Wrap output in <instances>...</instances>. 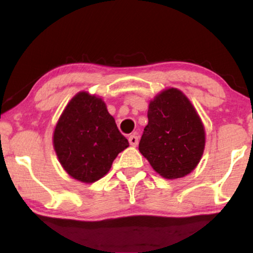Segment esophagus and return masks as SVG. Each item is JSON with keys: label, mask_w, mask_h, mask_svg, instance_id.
Segmentation results:
<instances>
[{"label": "esophagus", "mask_w": 253, "mask_h": 253, "mask_svg": "<svg viewBox=\"0 0 253 253\" xmlns=\"http://www.w3.org/2000/svg\"><path fill=\"white\" fill-rule=\"evenodd\" d=\"M129 143H130L131 146H137V144H138V136H137L136 133L131 134V136L129 137Z\"/></svg>", "instance_id": "esophagus-1"}]
</instances>
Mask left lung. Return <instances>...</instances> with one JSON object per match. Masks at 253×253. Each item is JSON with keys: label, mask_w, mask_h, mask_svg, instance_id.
Returning <instances> with one entry per match:
<instances>
[{"label": "left lung", "mask_w": 253, "mask_h": 253, "mask_svg": "<svg viewBox=\"0 0 253 253\" xmlns=\"http://www.w3.org/2000/svg\"><path fill=\"white\" fill-rule=\"evenodd\" d=\"M147 117L140 153L162 177L190 174L205 148V130L190 100L177 88L165 89L150 102Z\"/></svg>", "instance_id": "8db88e82"}]
</instances>
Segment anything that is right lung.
Returning a JSON list of instances; mask_svg holds the SVG:
<instances>
[{"instance_id": "1", "label": "right lung", "mask_w": 253, "mask_h": 253, "mask_svg": "<svg viewBox=\"0 0 253 253\" xmlns=\"http://www.w3.org/2000/svg\"><path fill=\"white\" fill-rule=\"evenodd\" d=\"M53 144L64 170L84 183L103 177L117 154L129 146L106 103L87 92H79L65 107Z\"/></svg>"}]
</instances>
